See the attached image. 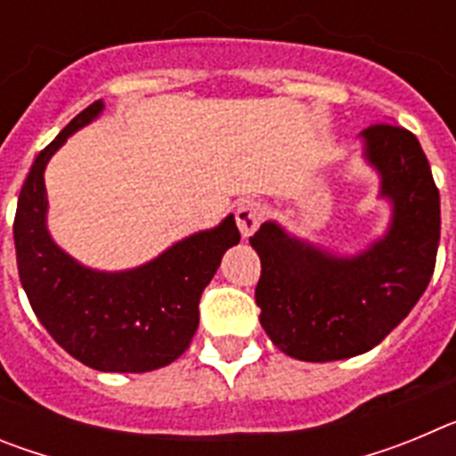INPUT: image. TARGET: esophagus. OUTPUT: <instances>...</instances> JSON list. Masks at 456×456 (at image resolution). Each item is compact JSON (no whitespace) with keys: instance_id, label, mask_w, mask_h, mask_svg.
Here are the masks:
<instances>
[{"instance_id":"1","label":"esophagus","mask_w":456,"mask_h":456,"mask_svg":"<svg viewBox=\"0 0 456 456\" xmlns=\"http://www.w3.org/2000/svg\"><path fill=\"white\" fill-rule=\"evenodd\" d=\"M265 215H267V209H265L263 203H257V200L241 203L237 208V225H240L241 235L251 237L257 225H260V221L265 219Z\"/></svg>"}]
</instances>
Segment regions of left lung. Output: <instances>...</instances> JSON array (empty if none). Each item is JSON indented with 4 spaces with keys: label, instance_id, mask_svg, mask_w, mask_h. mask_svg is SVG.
I'll return each instance as SVG.
<instances>
[{
    "label": "left lung",
    "instance_id": "8db88e82",
    "mask_svg": "<svg viewBox=\"0 0 456 456\" xmlns=\"http://www.w3.org/2000/svg\"><path fill=\"white\" fill-rule=\"evenodd\" d=\"M365 157L393 200L384 240L356 257H333L267 221L248 237L260 256V324L288 356L324 363L370 352L418 304L436 267L441 199L420 143L393 123L361 134Z\"/></svg>",
    "mask_w": 456,
    "mask_h": 456
}]
</instances>
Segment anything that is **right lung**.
I'll list each match as a JSON object with an SVG mask.
<instances>
[{"label": "right lung", "mask_w": 456, "mask_h": 456, "mask_svg": "<svg viewBox=\"0 0 456 456\" xmlns=\"http://www.w3.org/2000/svg\"><path fill=\"white\" fill-rule=\"evenodd\" d=\"M102 111L95 100L43 148L18 196V273L40 324L72 358L100 372H151L183 356L199 329V301L221 257L240 241L235 216L196 232L132 272H93L52 241L45 171L75 130Z\"/></svg>", "instance_id": "right-lung-1"}]
</instances>
